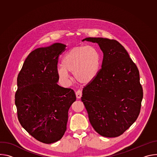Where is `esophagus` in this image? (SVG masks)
I'll return each mask as SVG.
<instances>
[{"mask_svg": "<svg viewBox=\"0 0 157 157\" xmlns=\"http://www.w3.org/2000/svg\"><path fill=\"white\" fill-rule=\"evenodd\" d=\"M76 96L77 99H80L82 96V91H80V90L76 91Z\"/></svg>", "mask_w": 157, "mask_h": 157, "instance_id": "34e87169", "label": "esophagus"}]
</instances>
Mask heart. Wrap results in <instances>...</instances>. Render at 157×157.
<instances>
[{
  "mask_svg": "<svg viewBox=\"0 0 157 157\" xmlns=\"http://www.w3.org/2000/svg\"><path fill=\"white\" fill-rule=\"evenodd\" d=\"M101 65V56L93 46L82 45L71 48L63 56L58 74L64 81H70L68 72L82 84L92 82L98 76Z\"/></svg>",
  "mask_w": 157,
  "mask_h": 157,
  "instance_id": "heart-1",
  "label": "heart"
}]
</instances>
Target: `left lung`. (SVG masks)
Returning <instances> with one entry per match:
<instances>
[{
  "mask_svg": "<svg viewBox=\"0 0 157 157\" xmlns=\"http://www.w3.org/2000/svg\"><path fill=\"white\" fill-rule=\"evenodd\" d=\"M96 43L103 53L102 68L84 87L81 101L89 120L99 135L118 137L135 122L140 113L143 90L139 71L117 41L86 38Z\"/></svg>",
  "mask_w": 157,
  "mask_h": 157,
  "instance_id": "left-lung-1",
  "label": "left lung"
}]
</instances>
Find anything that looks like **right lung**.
Masks as SVG:
<instances>
[{"label":"right lung","instance_id":"obj_1","mask_svg":"<svg viewBox=\"0 0 157 157\" xmlns=\"http://www.w3.org/2000/svg\"><path fill=\"white\" fill-rule=\"evenodd\" d=\"M66 47L55 43L32 52L17 78L15 103L18 121L32 137L47 144L63 136L69 109L76 99L73 89L58 84V57Z\"/></svg>","mask_w":157,"mask_h":157}]
</instances>
